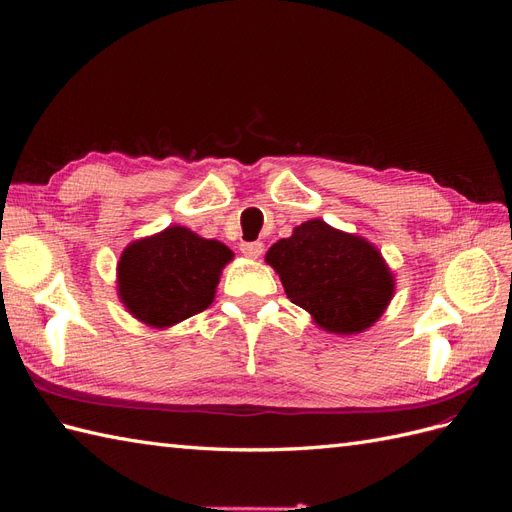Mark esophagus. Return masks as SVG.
<instances>
[{"label":"esophagus","mask_w":512,"mask_h":512,"mask_svg":"<svg viewBox=\"0 0 512 512\" xmlns=\"http://www.w3.org/2000/svg\"><path fill=\"white\" fill-rule=\"evenodd\" d=\"M262 250H265V245H262L260 241H245V243H241V252L247 258H258L262 254Z\"/></svg>","instance_id":"34e87169"}]
</instances>
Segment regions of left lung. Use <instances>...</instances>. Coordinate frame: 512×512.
I'll return each mask as SVG.
<instances>
[{"mask_svg": "<svg viewBox=\"0 0 512 512\" xmlns=\"http://www.w3.org/2000/svg\"><path fill=\"white\" fill-rule=\"evenodd\" d=\"M267 262L280 273L288 299L331 333L365 331L393 297V275L376 247L322 220L271 245Z\"/></svg>", "mask_w": 512, "mask_h": 512, "instance_id": "left-lung-1", "label": "left lung"}]
</instances>
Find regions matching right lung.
Returning <instances> with one entry per match:
<instances>
[{"instance_id":"1","label":"right lung","mask_w":512,"mask_h":512,"mask_svg":"<svg viewBox=\"0 0 512 512\" xmlns=\"http://www.w3.org/2000/svg\"><path fill=\"white\" fill-rule=\"evenodd\" d=\"M230 258L232 252L220 241L203 239L181 226L166 228L121 254L119 299L149 327H173L211 305Z\"/></svg>"}]
</instances>
